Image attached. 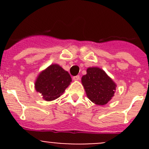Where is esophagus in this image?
Segmentation results:
<instances>
[{"instance_id":"1","label":"esophagus","mask_w":149,"mask_h":149,"mask_svg":"<svg viewBox=\"0 0 149 149\" xmlns=\"http://www.w3.org/2000/svg\"><path fill=\"white\" fill-rule=\"evenodd\" d=\"M73 81H79L80 79V76H76L73 77Z\"/></svg>"}]
</instances>
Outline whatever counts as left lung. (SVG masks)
Returning <instances> with one entry per match:
<instances>
[{
    "label": "left lung",
    "mask_w": 149,
    "mask_h": 149,
    "mask_svg": "<svg viewBox=\"0 0 149 149\" xmlns=\"http://www.w3.org/2000/svg\"><path fill=\"white\" fill-rule=\"evenodd\" d=\"M87 97L97 105H104L112 100L116 84L101 68H88L86 74L81 78Z\"/></svg>",
    "instance_id": "left-lung-1"
}]
</instances>
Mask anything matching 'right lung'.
Returning a JSON list of instances; mask_svg holds the SVG:
<instances>
[{
  "label": "right lung",
  "instance_id": "obj_1",
  "mask_svg": "<svg viewBox=\"0 0 149 149\" xmlns=\"http://www.w3.org/2000/svg\"><path fill=\"white\" fill-rule=\"evenodd\" d=\"M71 81L68 71L58 64H52L38 75L34 85L45 101H52L62 95Z\"/></svg>",
  "mask_w": 149,
  "mask_h": 149
}]
</instances>
